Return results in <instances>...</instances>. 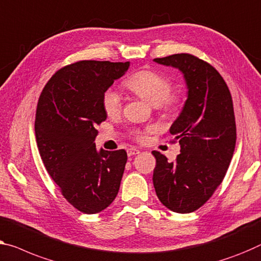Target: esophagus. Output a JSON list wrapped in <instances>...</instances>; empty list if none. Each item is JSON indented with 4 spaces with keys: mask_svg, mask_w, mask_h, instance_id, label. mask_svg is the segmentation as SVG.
Returning a JSON list of instances; mask_svg holds the SVG:
<instances>
[{
    "mask_svg": "<svg viewBox=\"0 0 261 261\" xmlns=\"http://www.w3.org/2000/svg\"><path fill=\"white\" fill-rule=\"evenodd\" d=\"M139 152H141V151L139 150H137V149H129L127 150V155H136V154H138Z\"/></svg>",
    "mask_w": 261,
    "mask_h": 261,
    "instance_id": "obj_1",
    "label": "esophagus"
}]
</instances>
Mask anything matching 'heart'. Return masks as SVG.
<instances>
[{
    "mask_svg": "<svg viewBox=\"0 0 261 261\" xmlns=\"http://www.w3.org/2000/svg\"><path fill=\"white\" fill-rule=\"evenodd\" d=\"M124 87L134 95L141 97L157 109L163 119L173 118L181 109V97L172 93V82L155 70L145 69L132 73L124 81ZM102 108L109 117H115L122 111V98L114 89H107L102 96ZM150 129L132 131V137L137 142L145 141Z\"/></svg>",
    "mask_w": 261,
    "mask_h": 261,
    "instance_id": "obj_1",
    "label": "heart"
}]
</instances>
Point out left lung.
Segmentation results:
<instances>
[{
  "mask_svg": "<svg viewBox=\"0 0 261 261\" xmlns=\"http://www.w3.org/2000/svg\"><path fill=\"white\" fill-rule=\"evenodd\" d=\"M154 61L179 69L189 95L170 129L171 142L180 144V153L170 162L153 151V186L171 211L190 213L212 197L231 163L237 139L232 96L216 68L199 57L182 53Z\"/></svg>",
  "mask_w": 261,
  "mask_h": 261,
  "instance_id": "1",
  "label": "left lung"
}]
</instances>
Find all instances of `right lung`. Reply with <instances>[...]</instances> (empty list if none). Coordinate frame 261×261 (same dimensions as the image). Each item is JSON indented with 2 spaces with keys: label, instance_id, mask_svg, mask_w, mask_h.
I'll return each instance as SVG.
<instances>
[{
  "label": "right lung",
  "instance_id": "obj_1",
  "mask_svg": "<svg viewBox=\"0 0 261 261\" xmlns=\"http://www.w3.org/2000/svg\"><path fill=\"white\" fill-rule=\"evenodd\" d=\"M129 62L79 61L54 73L42 90L35 136L42 162L62 196L79 211H103L117 196L125 150L97 152V125L107 119L102 96Z\"/></svg>",
  "mask_w": 261,
  "mask_h": 261
}]
</instances>
